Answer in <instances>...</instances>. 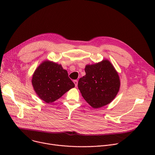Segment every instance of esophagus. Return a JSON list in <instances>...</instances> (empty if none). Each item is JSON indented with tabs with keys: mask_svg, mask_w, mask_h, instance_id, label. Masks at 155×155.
<instances>
[{
	"mask_svg": "<svg viewBox=\"0 0 155 155\" xmlns=\"http://www.w3.org/2000/svg\"><path fill=\"white\" fill-rule=\"evenodd\" d=\"M73 82H74L75 87H77V85H78V81H77V80H74V81H73Z\"/></svg>",
	"mask_w": 155,
	"mask_h": 155,
	"instance_id": "1",
	"label": "esophagus"
}]
</instances>
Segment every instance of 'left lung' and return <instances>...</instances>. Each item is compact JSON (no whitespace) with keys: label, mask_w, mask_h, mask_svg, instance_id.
Masks as SVG:
<instances>
[{"label":"left lung","mask_w":155,"mask_h":155,"mask_svg":"<svg viewBox=\"0 0 155 155\" xmlns=\"http://www.w3.org/2000/svg\"><path fill=\"white\" fill-rule=\"evenodd\" d=\"M86 75L78 80V87L86 102L94 109L105 106L116 97L120 82L117 71L108 60L87 64Z\"/></svg>","instance_id":"obj_1"}]
</instances>
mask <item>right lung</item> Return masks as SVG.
Wrapping results in <instances>:
<instances>
[{
  "instance_id": "1",
  "label": "right lung",
  "mask_w": 155,
  "mask_h": 155,
  "mask_svg": "<svg viewBox=\"0 0 155 155\" xmlns=\"http://www.w3.org/2000/svg\"><path fill=\"white\" fill-rule=\"evenodd\" d=\"M32 85L39 98L50 104L75 87L61 64L49 60L41 63L32 77Z\"/></svg>"
}]
</instances>
